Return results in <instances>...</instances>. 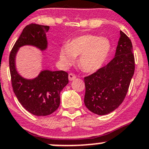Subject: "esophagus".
<instances>
[{"mask_svg": "<svg viewBox=\"0 0 149 149\" xmlns=\"http://www.w3.org/2000/svg\"><path fill=\"white\" fill-rule=\"evenodd\" d=\"M76 78V75H74L73 73H69V74H68V79H69L70 81H73V80H74Z\"/></svg>", "mask_w": 149, "mask_h": 149, "instance_id": "34e87169", "label": "esophagus"}]
</instances>
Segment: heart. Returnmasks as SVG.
<instances>
[{"instance_id": "obj_1", "label": "heart", "mask_w": 149, "mask_h": 149, "mask_svg": "<svg viewBox=\"0 0 149 149\" xmlns=\"http://www.w3.org/2000/svg\"><path fill=\"white\" fill-rule=\"evenodd\" d=\"M111 51V43L105 37L85 34L74 38L61 48L59 58L64 65L69 66L79 57V65L86 73H94L103 66Z\"/></svg>"}]
</instances>
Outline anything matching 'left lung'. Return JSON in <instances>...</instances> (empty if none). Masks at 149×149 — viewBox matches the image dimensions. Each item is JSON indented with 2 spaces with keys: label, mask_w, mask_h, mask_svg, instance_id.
Masks as SVG:
<instances>
[{
  "label": "left lung",
  "mask_w": 149,
  "mask_h": 149,
  "mask_svg": "<svg viewBox=\"0 0 149 149\" xmlns=\"http://www.w3.org/2000/svg\"><path fill=\"white\" fill-rule=\"evenodd\" d=\"M115 57L105 66L84 78V103L98 115L113 111L127 93L135 70V59L131 40L120 31Z\"/></svg>",
  "instance_id": "obj_1"
}]
</instances>
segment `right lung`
<instances>
[{"label": "right lung", "mask_w": 149, "mask_h": 149, "mask_svg": "<svg viewBox=\"0 0 149 149\" xmlns=\"http://www.w3.org/2000/svg\"><path fill=\"white\" fill-rule=\"evenodd\" d=\"M49 26L31 23L24 28L13 47L9 67L13 92L23 107L31 114L45 116L53 113L60 105V93L68 84V74L63 70H43L36 78L26 79L15 68V56L20 47L33 46L41 51L48 46L46 33Z\"/></svg>", "instance_id": "right-lung-1"}]
</instances>
